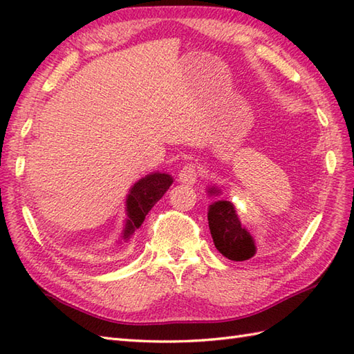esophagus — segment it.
I'll return each instance as SVG.
<instances>
[{
  "label": "esophagus",
  "mask_w": 354,
  "mask_h": 354,
  "mask_svg": "<svg viewBox=\"0 0 354 354\" xmlns=\"http://www.w3.org/2000/svg\"><path fill=\"white\" fill-rule=\"evenodd\" d=\"M179 183L183 184H187V185H193L196 184L197 180V170H196V166L192 162L185 164V166L179 170Z\"/></svg>",
  "instance_id": "34e87169"
}]
</instances>
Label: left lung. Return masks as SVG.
<instances>
[{
  "label": "left lung",
  "instance_id": "obj_1",
  "mask_svg": "<svg viewBox=\"0 0 354 354\" xmlns=\"http://www.w3.org/2000/svg\"><path fill=\"white\" fill-rule=\"evenodd\" d=\"M207 192L214 199L209 205L208 223L217 250L231 261L253 258L257 244L250 232L241 225L234 203L221 196V190L216 185L208 187Z\"/></svg>",
  "mask_w": 354,
  "mask_h": 354
}]
</instances>
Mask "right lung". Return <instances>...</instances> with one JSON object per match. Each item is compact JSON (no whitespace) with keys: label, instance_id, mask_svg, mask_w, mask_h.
Listing matches in <instances>:
<instances>
[{"label":"right lung","instance_id":"obj_1","mask_svg":"<svg viewBox=\"0 0 354 354\" xmlns=\"http://www.w3.org/2000/svg\"><path fill=\"white\" fill-rule=\"evenodd\" d=\"M171 184H174V178H171V175L155 171V174H149L145 178L138 179L137 183L129 188L125 207V226H123L119 244L128 243L131 240V236H133L137 229L143 225L147 212H149L153 205L161 199Z\"/></svg>","mask_w":354,"mask_h":354}]
</instances>
